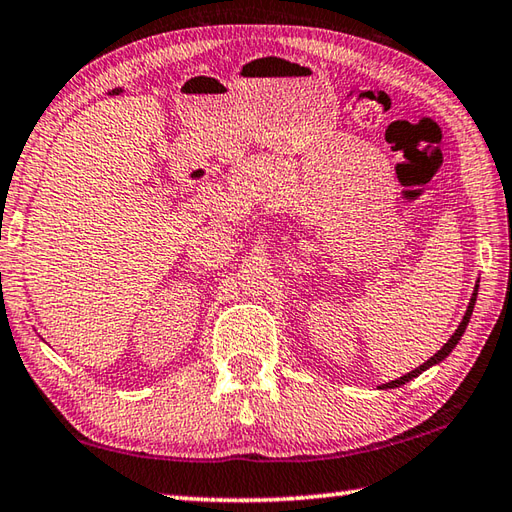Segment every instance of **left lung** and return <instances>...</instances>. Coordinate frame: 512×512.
Wrapping results in <instances>:
<instances>
[{"mask_svg":"<svg viewBox=\"0 0 512 512\" xmlns=\"http://www.w3.org/2000/svg\"><path fill=\"white\" fill-rule=\"evenodd\" d=\"M475 299H477V288H475V293H473V297H470V304H468V308H466V315H464V319H462V324H459V328L455 330V335L448 339V342L444 344V348L442 350H437V353L428 359V362H424L422 366L419 368H415V370H410L408 375H404V377H399V379H395V382H390V384H386V388H397V386H402V384H406V382H410V379L413 377H417L419 373H422V370H426V368H430L433 364H439L442 362V359L450 353V350H453L455 346H457V342L459 339H462V335H464V330H466V326H468V322H470V315H473V308H475Z\"/></svg>","mask_w":512,"mask_h":512,"instance_id":"left-lung-1","label":"left lung"}]
</instances>
